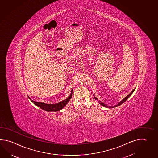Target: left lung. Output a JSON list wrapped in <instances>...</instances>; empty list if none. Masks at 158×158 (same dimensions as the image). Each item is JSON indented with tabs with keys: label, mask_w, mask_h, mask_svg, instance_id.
I'll list each match as a JSON object with an SVG mask.
<instances>
[{
	"label": "left lung",
	"mask_w": 158,
	"mask_h": 158,
	"mask_svg": "<svg viewBox=\"0 0 158 158\" xmlns=\"http://www.w3.org/2000/svg\"><path fill=\"white\" fill-rule=\"evenodd\" d=\"M134 90H135V89H133V90H132V92L130 93V94L127 96H126L124 99H123L121 101H120L118 104H117L116 105H115V106H107L106 104H105V103H102V102H101L100 101H98V102L100 103V105H101L102 106L105 107H107V108H113V107H115L118 106H120V105H122V103H124L126 101L128 100V98H129V97L131 96V95L133 94V92H134ZM94 99L95 100H97V98L96 97H95L94 96Z\"/></svg>",
	"instance_id": "1"
}]
</instances>
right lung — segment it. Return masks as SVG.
Segmentation results:
<instances>
[{"instance_id":"obj_1","label":"right lung","mask_w":158,"mask_h":158,"mask_svg":"<svg viewBox=\"0 0 158 158\" xmlns=\"http://www.w3.org/2000/svg\"><path fill=\"white\" fill-rule=\"evenodd\" d=\"M73 91V89L71 90L70 95L66 99H65L60 102L56 103V104H48V103H43V102H36V101L31 100L29 96L28 97H29V99L31 100V101L32 102V103H34L37 106L39 107L40 108L45 110L46 111H58L62 109L66 105V104L68 103L69 100L71 99V98L72 97Z\"/></svg>"}]
</instances>
